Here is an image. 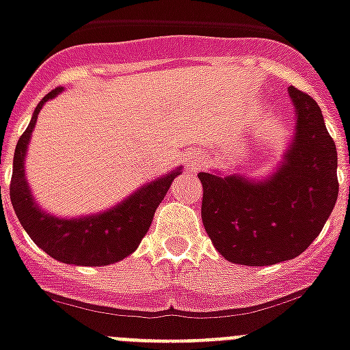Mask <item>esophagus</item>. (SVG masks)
<instances>
[{"instance_id":"esophagus-1","label":"esophagus","mask_w":350,"mask_h":350,"mask_svg":"<svg viewBox=\"0 0 350 350\" xmlns=\"http://www.w3.org/2000/svg\"><path fill=\"white\" fill-rule=\"evenodd\" d=\"M204 158L201 154H198V152H192V154L187 158V169L190 170V172H198V170L201 169V167H204Z\"/></svg>"}]
</instances>
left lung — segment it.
Wrapping results in <instances>:
<instances>
[{"label": "left lung", "instance_id": "1", "mask_svg": "<svg viewBox=\"0 0 350 350\" xmlns=\"http://www.w3.org/2000/svg\"><path fill=\"white\" fill-rule=\"evenodd\" d=\"M288 92L297 127L273 174L262 181L198 174L204 230L230 262L271 266L298 257L322 232L338 200L336 146L322 111L297 88Z\"/></svg>", "mask_w": 350, "mask_h": 350}]
</instances>
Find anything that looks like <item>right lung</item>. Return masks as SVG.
Segmentation results:
<instances>
[{
    "instance_id": "right-lung-1",
    "label": "right lung",
    "mask_w": 350,
    "mask_h": 350,
    "mask_svg": "<svg viewBox=\"0 0 350 350\" xmlns=\"http://www.w3.org/2000/svg\"><path fill=\"white\" fill-rule=\"evenodd\" d=\"M61 92L62 88H55L37 104L32 120L18 140L10 180V201L30 239L50 257L75 266H107L138 248L152 223L158 204L165 198L172 180L180 176L181 167L150 181L126 201L100 214L64 219L42 212L33 201L32 190L25 178V154L39 111L44 102Z\"/></svg>"
}]
</instances>
